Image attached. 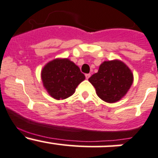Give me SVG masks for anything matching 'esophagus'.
Listing matches in <instances>:
<instances>
[{"instance_id": "obj_1", "label": "esophagus", "mask_w": 158, "mask_h": 158, "mask_svg": "<svg viewBox=\"0 0 158 158\" xmlns=\"http://www.w3.org/2000/svg\"><path fill=\"white\" fill-rule=\"evenodd\" d=\"M85 77H86V79H88L89 77H90V74H86Z\"/></svg>"}]
</instances>
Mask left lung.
<instances>
[{
	"label": "left lung",
	"instance_id": "1",
	"mask_svg": "<svg viewBox=\"0 0 158 158\" xmlns=\"http://www.w3.org/2000/svg\"><path fill=\"white\" fill-rule=\"evenodd\" d=\"M88 81L95 87L98 96L107 103L120 101L127 94L134 81L130 68L119 60L104 61L98 73Z\"/></svg>",
	"mask_w": 158,
	"mask_h": 158
}]
</instances>
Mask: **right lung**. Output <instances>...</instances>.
<instances>
[{"label":"right lung","mask_w":158,"mask_h":158,"mask_svg":"<svg viewBox=\"0 0 158 158\" xmlns=\"http://www.w3.org/2000/svg\"><path fill=\"white\" fill-rule=\"evenodd\" d=\"M43 85L56 100L69 98L85 76L74 62L68 58H57L48 62L41 71Z\"/></svg>","instance_id":"obj_1"}]
</instances>
